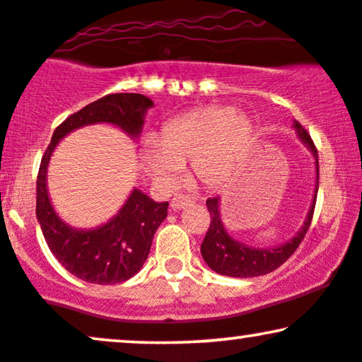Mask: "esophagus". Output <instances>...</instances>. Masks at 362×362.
I'll return each instance as SVG.
<instances>
[{"label": "esophagus", "mask_w": 362, "mask_h": 362, "mask_svg": "<svg viewBox=\"0 0 362 362\" xmlns=\"http://www.w3.org/2000/svg\"><path fill=\"white\" fill-rule=\"evenodd\" d=\"M189 206H194V197H190V195H177V197L172 199V202H170V207L173 209V211H180V209H185Z\"/></svg>", "instance_id": "34e87169"}]
</instances>
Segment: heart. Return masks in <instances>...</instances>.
Masks as SVG:
<instances>
[{
    "label": "heart",
    "mask_w": 362,
    "mask_h": 362,
    "mask_svg": "<svg viewBox=\"0 0 362 362\" xmlns=\"http://www.w3.org/2000/svg\"><path fill=\"white\" fill-rule=\"evenodd\" d=\"M252 139V123L229 106H206L163 124L156 141L146 145L148 172L156 182L173 185L182 167L192 162L200 184L221 187L228 180Z\"/></svg>",
    "instance_id": "heart-1"
}]
</instances>
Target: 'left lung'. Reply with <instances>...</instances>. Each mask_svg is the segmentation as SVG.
Returning a JSON list of instances; mask_svg holds the SVG:
<instances>
[{"label": "left lung", "instance_id": "8db88e82", "mask_svg": "<svg viewBox=\"0 0 362 362\" xmlns=\"http://www.w3.org/2000/svg\"><path fill=\"white\" fill-rule=\"evenodd\" d=\"M293 128L297 136L300 138V141L308 148L313 160H315L317 173L313 199L305 221H303V226L293 238L280 246L252 247L238 241V239H234L228 233V229H226L223 223V217H221V197L207 199L206 204L209 214H211V226H209L206 238H204L202 245H200V252H202V258L207 263V267L214 269L219 275L233 278H255L272 273L273 269L281 267L293 255L295 250L300 246V243H302V239L305 238L312 223L317 190H319V155H317V148L313 145L307 129H303V126L298 121H293Z\"/></svg>", "mask_w": 362, "mask_h": 362}]
</instances>
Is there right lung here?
Returning <instances> with one entry per match:
<instances>
[{
  "instance_id": "add662e5",
  "label": "right lung",
  "mask_w": 362,
  "mask_h": 362,
  "mask_svg": "<svg viewBox=\"0 0 362 362\" xmlns=\"http://www.w3.org/2000/svg\"><path fill=\"white\" fill-rule=\"evenodd\" d=\"M153 101L143 94H110L69 116L54 132L37 178V219L52 255L87 283L116 285L136 275L150 252L151 241L167 217L168 202H155L133 189L123 207L98 228L77 229L57 214L49 197L47 170L54 150L69 133L90 124H111L136 141Z\"/></svg>"
}]
</instances>
